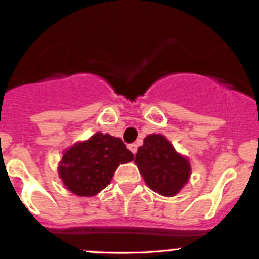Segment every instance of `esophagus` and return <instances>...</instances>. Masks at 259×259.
<instances>
[{
	"instance_id": "obj_1",
	"label": "esophagus",
	"mask_w": 259,
	"mask_h": 259,
	"mask_svg": "<svg viewBox=\"0 0 259 259\" xmlns=\"http://www.w3.org/2000/svg\"><path fill=\"white\" fill-rule=\"evenodd\" d=\"M128 149L131 150L132 154H136L137 152V145L136 144H131V145H128Z\"/></svg>"
}]
</instances>
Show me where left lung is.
Instances as JSON below:
<instances>
[{
    "label": "left lung",
    "instance_id": "8db88e82",
    "mask_svg": "<svg viewBox=\"0 0 259 259\" xmlns=\"http://www.w3.org/2000/svg\"><path fill=\"white\" fill-rule=\"evenodd\" d=\"M135 162L145 182L161 196H176L187 183L191 166L161 135H149L139 147Z\"/></svg>",
    "mask_w": 259,
    "mask_h": 259
}]
</instances>
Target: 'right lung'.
Listing matches in <instances>:
<instances>
[{
  "label": "right lung",
  "instance_id": "obj_1",
  "mask_svg": "<svg viewBox=\"0 0 259 259\" xmlns=\"http://www.w3.org/2000/svg\"><path fill=\"white\" fill-rule=\"evenodd\" d=\"M134 157L122 140L98 132L65 152L58 173L72 193L91 197L110 183L119 164L132 161Z\"/></svg>",
  "mask_w": 259,
  "mask_h": 259
}]
</instances>
